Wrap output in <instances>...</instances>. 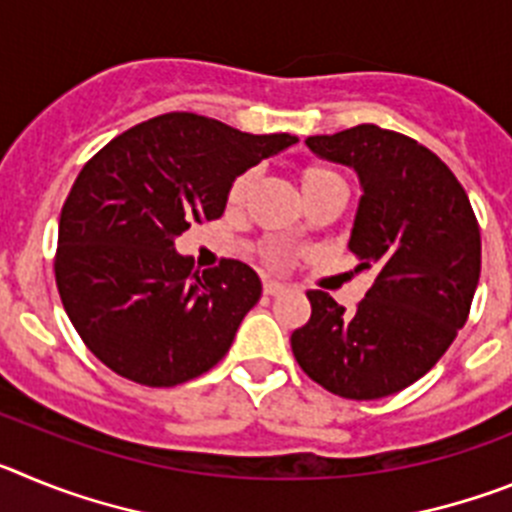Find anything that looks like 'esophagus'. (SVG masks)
I'll list each match as a JSON object with an SVG mask.
<instances>
[{"instance_id": "1", "label": "esophagus", "mask_w": 512, "mask_h": 512, "mask_svg": "<svg viewBox=\"0 0 512 512\" xmlns=\"http://www.w3.org/2000/svg\"><path fill=\"white\" fill-rule=\"evenodd\" d=\"M284 292H287V284L274 282V279H266V282H264V295L277 297V295H284Z\"/></svg>"}]
</instances>
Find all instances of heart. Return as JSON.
Here are the masks:
<instances>
[{
  "label": "heart",
  "instance_id": "heart-1",
  "mask_svg": "<svg viewBox=\"0 0 512 512\" xmlns=\"http://www.w3.org/2000/svg\"><path fill=\"white\" fill-rule=\"evenodd\" d=\"M333 182H343V179L336 174V171L323 169V166H307V169L300 174V187H302V194H305V197L312 192H318V189L328 187V184H333ZM253 184H256V171L253 169H248V171H243V174L235 176L233 184H230V189H228V205L241 207L243 202L251 197Z\"/></svg>",
  "mask_w": 512,
  "mask_h": 512
}]
</instances>
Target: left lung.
Masks as SVG:
<instances>
[{
	"instance_id": "obj_1",
	"label": "left lung",
	"mask_w": 512,
	"mask_h": 512,
	"mask_svg": "<svg viewBox=\"0 0 512 512\" xmlns=\"http://www.w3.org/2000/svg\"><path fill=\"white\" fill-rule=\"evenodd\" d=\"M305 143L359 174L348 248L374 284L356 312L310 289L312 315L292 333V354L338 397L395 395L431 372L467 323L482 269L477 217L449 166L408 135L356 125Z\"/></svg>"
}]
</instances>
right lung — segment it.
Here are the masks:
<instances>
[{
  "instance_id": "1",
  "label": "right lung",
  "mask_w": 512,
  "mask_h": 512,
  "mask_svg": "<svg viewBox=\"0 0 512 512\" xmlns=\"http://www.w3.org/2000/svg\"><path fill=\"white\" fill-rule=\"evenodd\" d=\"M297 143L169 112L112 138L63 202L56 284L87 348L112 372L174 387L210 372L261 297L243 261L194 271L174 238L225 212L238 174Z\"/></svg>"
}]
</instances>
